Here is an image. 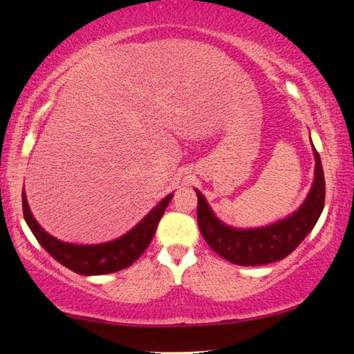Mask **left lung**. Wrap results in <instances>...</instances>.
I'll use <instances>...</instances> for the list:
<instances>
[{
    "label": "left lung",
    "instance_id": "obj_1",
    "mask_svg": "<svg viewBox=\"0 0 354 354\" xmlns=\"http://www.w3.org/2000/svg\"><path fill=\"white\" fill-rule=\"evenodd\" d=\"M314 181L306 199L289 216L269 226L236 229L218 218L205 198L195 189L198 196V226L209 246L224 260L240 266L268 265L285 259L316 226L325 204V178L320 156L313 145Z\"/></svg>",
    "mask_w": 354,
    "mask_h": 354
}]
</instances>
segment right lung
Segmentation results:
<instances>
[{"label": "right lung", "mask_w": 354, "mask_h": 354, "mask_svg": "<svg viewBox=\"0 0 354 354\" xmlns=\"http://www.w3.org/2000/svg\"><path fill=\"white\" fill-rule=\"evenodd\" d=\"M173 194L167 195L162 201L156 204L130 232L119 236L113 241L100 244H74L65 243L48 234L32 215L28 199L23 189V214L32 234L38 243L54 257V259L66 266L71 271L80 275H100L118 272L120 269L131 266L149 248L153 235L156 232L160 216L164 215L167 205L171 201Z\"/></svg>", "instance_id": "add662e5"}]
</instances>
